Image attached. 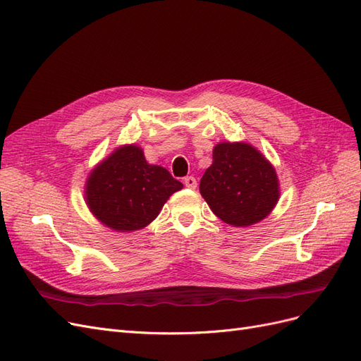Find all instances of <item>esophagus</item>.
I'll return each mask as SVG.
<instances>
[{
	"label": "esophagus",
	"instance_id": "1",
	"mask_svg": "<svg viewBox=\"0 0 361 361\" xmlns=\"http://www.w3.org/2000/svg\"><path fill=\"white\" fill-rule=\"evenodd\" d=\"M183 185L190 190H194L195 187H197V180H195V178H192V176H187L183 179Z\"/></svg>",
	"mask_w": 361,
	"mask_h": 361
}]
</instances>
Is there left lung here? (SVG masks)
<instances>
[{
  "label": "left lung",
  "instance_id": "8db88e82",
  "mask_svg": "<svg viewBox=\"0 0 361 361\" xmlns=\"http://www.w3.org/2000/svg\"><path fill=\"white\" fill-rule=\"evenodd\" d=\"M200 192L212 212L232 226H251L279 200L276 170L245 143H220L200 180Z\"/></svg>",
  "mask_w": 361,
  "mask_h": 361
}]
</instances>
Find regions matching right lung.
Instances as JSON below:
<instances>
[{"label": "right lung", "instance_id": "right-lung-1", "mask_svg": "<svg viewBox=\"0 0 361 361\" xmlns=\"http://www.w3.org/2000/svg\"><path fill=\"white\" fill-rule=\"evenodd\" d=\"M85 187L96 218L114 231L129 232L154 221L182 183L166 169L147 164L140 147L125 146L93 170Z\"/></svg>", "mask_w": 361, "mask_h": 361}]
</instances>
